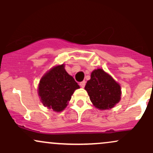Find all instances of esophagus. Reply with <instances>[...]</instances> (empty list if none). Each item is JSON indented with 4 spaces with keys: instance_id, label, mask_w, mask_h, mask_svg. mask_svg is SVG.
<instances>
[{
    "instance_id": "esophagus-1",
    "label": "esophagus",
    "mask_w": 153,
    "mask_h": 153,
    "mask_svg": "<svg viewBox=\"0 0 153 153\" xmlns=\"http://www.w3.org/2000/svg\"><path fill=\"white\" fill-rule=\"evenodd\" d=\"M80 85L81 88H84L85 85V81H82L80 82Z\"/></svg>"
}]
</instances>
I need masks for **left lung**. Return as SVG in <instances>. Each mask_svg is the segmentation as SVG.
<instances>
[{
  "label": "left lung",
  "instance_id": "8db88e82",
  "mask_svg": "<svg viewBox=\"0 0 153 153\" xmlns=\"http://www.w3.org/2000/svg\"><path fill=\"white\" fill-rule=\"evenodd\" d=\"M85 89L91 102L99 109L113 108L120 101V85L102 69L92 72Z\"/></svg>",
  "mask_w": 153,
  "mask_h": 153
}]
</instances>
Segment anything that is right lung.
I'll use <instances>...</instances> for the list:
<instances>
[{"mask_svg":"<svg viewBox=\"0 0 153 153\" xmlns=\"http://www.w3.org/2000/svg\"><path fill=\"white\" fill-rule=\"evenodd\" d=\"M64 65L52 68L42 78L39 96L45 106L61 111L67 106L74 91L80 88L65 70Z\"/></svg>","mask_w":153,"mask_h":153,"instance_id":"right-lung-1","label":"right lung"}]
</instances>
